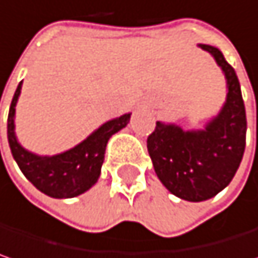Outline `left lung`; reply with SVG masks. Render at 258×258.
Here are the masks:
<instances>
[{
    "label": "left lung",
    "instance_id": "obj_1",
    "mask_svg": "<svg viewBox=\"0 0 258 258\" xmlns=\"http://www.w3.org/2000/svg\"><path fill=\"white\" fill-rule=\"evenodd\" d=\"M210 53L226 80V100L204 128L183 130L156 121L148 137V151L161 183L177 198L201 202L214 198L232 181L245 151L246 118L241 85L223 53L198 44Z\"/></svg>",
    "mask_w": 258,
    "mask_h": 258
}]
</instances>
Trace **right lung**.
Returning a JSON list of instances; mask_svg holds the SVG:
<instances>
[{
    "mask_svg": "<svg viewBox=\"0 0 258 258\" xmlns=\"http://www.w3.org/2000/svg\"><path fill=\"white\" fill-rule=\"evenodd\" d=\"M22 82L13 96L7 121V137L14 161L25 177L47 197L56 199L80 197L97 183L105 161L106 145L113 134L127 127L131 112L106 121L68 151L56 155H38L23 148L16 136L14 118Z\"/></svg>",
    "mask_w": 258,
    "mask_h": 258,
    "instance_id": "obj_1",
    "label": "right lung"
}]
</instances>
